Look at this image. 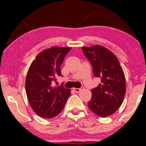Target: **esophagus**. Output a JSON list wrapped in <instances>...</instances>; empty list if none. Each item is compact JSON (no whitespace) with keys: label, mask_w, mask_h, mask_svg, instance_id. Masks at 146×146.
Masks as SVG:
<instances>
[{"label":"esophagus","mask_w":146,"mask_h":146,"mask_svg":"<svg viewBox=\"0 0 146 146\" xmlns=\"http://www.w3.org/2000/svg\"><path fill=\"white\" fill-rule=\"evenodd\" d=\"M73 90H74L76 93H79L80 91H81V88H73Z\"/></svg>","instance_id":"esophagus-1"}]
</instances>
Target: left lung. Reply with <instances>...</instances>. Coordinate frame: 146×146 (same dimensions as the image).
<instances>
[{
	"instance_id": "left-lung-1",
	"label": "left lung",
	"mask_w": 146,
	"mask_h": 146,
	"mask_svg": "<svg viewBox=\"0 0 146 146\" xmlns=\"http://www.w3.org/2000/svg\"><path fill=\"white\" fill-rule=\"evenodd\" d=\"M82 52L91 62L94 77L101 83L91 90L88 102L91 111L100 117L109 116L123 103L126 94V80L123 69L116 56L101 45L82 47Z\"/></svg>"
}]
</instances>
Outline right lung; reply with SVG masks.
<instances>
[{"instance_id":"obj_1","label":"right lung","mask_w":146,"mask_h":146,"mask_svg":"<svg viewBox=\"0 0 146 146\" xmlns=\"http://www.w3.org/2000/svg\"><path fill=\"white\" fill-rule=\"evenodd\" d=\"M72 47H52L38 53L33 60L25 79V91L30 105L39 116L51 118L64 109L71 90L52 86L62 76L60 65Z\"/></svg>"}]
</instances>
